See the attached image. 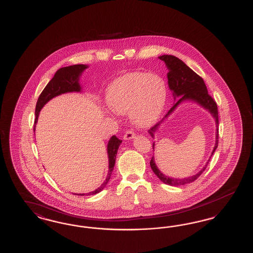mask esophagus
I'll return each instance as SVG.
<instances>
[{
  "label": "esophagus",
  "mask_w": 253,
  "mask_h": 253,
  "mask_svg": "<svg viewBox=\"0 0 253 253\" xmlns=\"http://www.w3.org/2000/svg\"><path fill=\"white\" fill-rule=\"evenodd\" d=\"M133 137H134V132H132V131H127V132H125L124 136H123V138L125 140H131Z\"/></svg>",
  "instance_id": "esophagus-1"
}]
</instances>
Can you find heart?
Returning a JSON list of instances; mask_svg holds the SVG:
<instances>
[{
	"label": "heart",
	"mask_w": 253,
	"mask_h": 253,
	"mask_svg": "<svg viewBox=\"0 0 253 253\" xmlns=\"http://www.w3.org/2000/svg\"><path fill=\"white\" fill-rule=\"evenodd\" d=\"M167 99L164 81L157 75L134 72L121 76L107 89L109 106L130 116L135 126L150 127L159 119Z\"/></svg>",
	"instance_id": "b5f03b06"
}]
</instances>
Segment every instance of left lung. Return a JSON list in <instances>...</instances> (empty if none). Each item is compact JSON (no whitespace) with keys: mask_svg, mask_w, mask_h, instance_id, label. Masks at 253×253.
Masks as SVG:
<instances>
[{"mask_svg":"<svg viewBox=\"0 0 253 253\" xmlns=\"http://www.w3.org/2000/svg\"><path fill=\"white\" fill-rule=\"evenodd\" d=\"M159 60L165 61L166 65L168 67L169 73L167 74V77H168L169 88L172 91V96L174 98H176L177 96H182L176 101V103H174V105L169 110L166 116L159 122H157V124L154 127H152L148 132L151 134L152 137H155V132L157 131L159 125L164 121L166 118H168L169 114H171L174 111V109L177 107L178 104H180L181 102L184 100H193V101L197 102L198 104H200L202 107L207 109L212 115V117L215 119V123H216L215 145H214L213 151L211 156V157H212V155L214 154V152L218 147V140H219L218 139L219 138V133H218L219 132H218L219 121H218V110H217L216 102L214 101V99L211 96L209 95L208 89L205 84L203 79L193 71L188 65H186V63H184L182 60L174 56H171V55L160 56ZM154 147H155V143L153 144V149H155ZM210 159H209V161H210ZM209 161L207 162L205 167H203V169L199 172H197L193 176H189L187 178H182V179L170 178L169 176L164 175L157 168L154 157H152V159H151L150 165H151V168L153 169V171L163 183L168 184L169 186H180V185H185V184L192 183L193 181L196 180L203 173V171L209 164Z\"/></svg>","mask_w":253,"mask_h":253,"instance_id":"8db88e82","label":"left lung"}]
</instances>
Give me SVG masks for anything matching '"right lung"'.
Masks as SVG:
<instances>
[{
  "label": "right lung",
  "instance_id": "obj_1",
  "mask_svg": "<svg viewBox=\"0 0 253 253\" xmlns=\"http://www.w3.org/2000/svg\"><path fill=\"white\" fill-rule=\"evenodd\" d=\"M87 68V65L84 64H75L71 66H66L59 69L56 74L54 75L53 79L48 83V84L45 86V88L42 90V94L39 96L37 101L36 110H35V124H34V132L36 127L38 117L40 114V111L48 102L50 99H52L55 96H60L64 93H70V92H81L82 87L79 84V79L82 73L84 72ZM122 140L119 139L116 135H113L107 145V153L109 158V171L106 179L101 184L99 188H97L94 192L89 193H80L77 195H92L101 192L107 185L112 171L115 167L116 163V156L119 150V147L121 145Z\"/></svg>",
  "mask_w": 253,
  "mask_h": 253
}]
</instances>
